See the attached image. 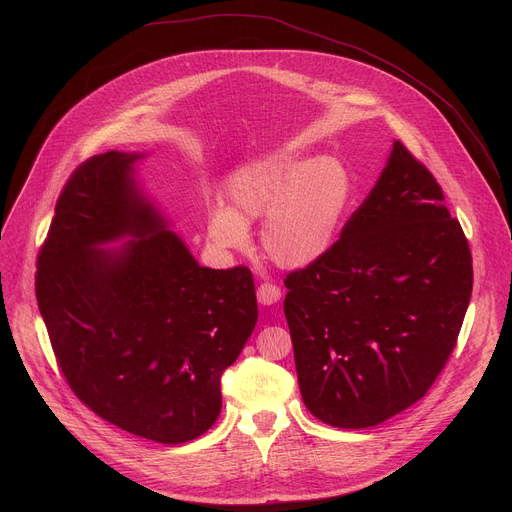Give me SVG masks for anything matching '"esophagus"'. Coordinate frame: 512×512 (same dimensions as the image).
Returning <instances> with one entry per match:
<instances>
[{"label":"esophagus","mask_w":512,"mask_h":512,"mask_svg":"<svg viewBox=\"0 0 512 512\" xmlns=\"http://www.w3.org/2000/svg\"><path fill=\"white\" fill-rule=\"evenodd\" d=\"M279 298H281V289H279L275 283L263 281V283L257 287V300H259L263 306H271V304H275Z\"/></svg>","instance_id":"esophagus-1"}]
</instances>
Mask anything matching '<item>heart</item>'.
Listing matches in <instances>:
<instances>
[{
  "instance_id": "1",
  "label": "heart",
  "mask_w": 512,
  "mask_h": 512,
  "mask_svg": "<svg viewBox=\"0 0 512 512\" xmlns=\"http://www.w3.org/2000/svg\"><path fill=\"white\" fill-rule=\"evenodd\" d=\"M352 192L342 162L275 152L233 174L225 190L227 210L210 216L208 235L218 247L243 249L247 227L263 218V253L279 267L302 269L334 245Z\"/></svg>"
}]
</instances>
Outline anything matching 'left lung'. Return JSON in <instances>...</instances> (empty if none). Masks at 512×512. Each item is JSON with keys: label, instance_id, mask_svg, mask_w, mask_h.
<instances>
[{"label": "left lung", "instance_id": "obj_1", "mask_svg": "<svg viewBox=\"0 0 512 512\" xmlns=\"http://www.w3.org/2000/svg\"><path fill=\"white\" fill-rule=\"evenodd\" d=\"M472 253L433 174L401 141L340 239L285 275L298 383L320 421L360 429L419 401L456 348Z\"/></svg>", "mask_w": 512, "mask_h": 512}]
</instances>
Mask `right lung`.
I'll list each match as a JSON object with an SVG mask.
<instances>
[{"label": "right lung", "instance_id": "1", "mask_svg": "<svg viewBox=\"0 0 512 512\" xmlns=\"http://www.w3.org/2000/svg\"><path fill=\"white\" fill-rule=\"evenodd\" d=\"M139 154L72 172L36 263V300L68 387L145 440L184 444L221 413V377L257 324L251 269L200 267L133 182ZM137 238L119 254L101 242Z\"/></svg>", "mask_w": 512, "mask_h": 512}]
</instances>
